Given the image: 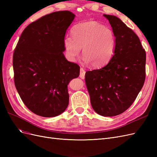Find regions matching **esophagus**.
Masks as SVG:
<instances>
[{"label":"esophagus","mask_w":157,"mask_h":157,"mask_svg":"<svg viewBox=\"0 0 157 157\" xmlns=\"http://www.w3.org/2000/svg\"><path fill=\"white\" fill-rule=\"evenodd\" d=\"M85 73H86V71H84L83 68H80V77L82 79H84L85 77Z\"/></svg>","instance_id":"34e87169"}]
</instances>
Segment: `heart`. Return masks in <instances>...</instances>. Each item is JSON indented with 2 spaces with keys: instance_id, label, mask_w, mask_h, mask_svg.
<instances>
[{
  "instance_id": "heart-1",
  "label": "heart",
  "mask_w": 157,
  "mask_h": 157,
  "mask_svg": "<svg viewBox=\"0 0 157 157\" xmlns=\"http://www.w3.org/2000/svg\"><path fill=\"white\" fill-rule=\"evenodd\" d=\"M72 36L63 40L65 56L73 61L78 58L82 48L84 59L94 67L107 65L115 53L116 37L113 31L96 21L80 23L72 30Z\"/></svg>"
}]
</instances>
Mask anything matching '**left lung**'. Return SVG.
<instances>
[{"instance_id":"1","label":"left lung","mask_w":157,"mask_h":157,"mask_svg":"<svg viewBox=\"0 0 157 157\" xmlns=\"http://www.w3.org/2000/svg\"><path fill=\"white\" fill-rule=\"evenodd\" d=\"M116 37V48L103 67L86 71L85 81L94 110L103 117L124 112L145 79L146 54L138 36L115 16L103 14Z\"/></svg>"}]
</instances>
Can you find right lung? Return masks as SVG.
Segmentation results:
<instances>
[{
  "label": "right lung",
  "mask_w": 157,
  "mask_h": 157,
  "mask_svg": "<svg viewBox=\"0 0 157 157\" xmlns=\"http://www.w3.org/2000/svg\"><path fill=\"white\" fill-rule=\"evenodd\" d=\"M75 17L66 10L40 17L23 30L14 50L16 90L37 115L58 116L68 106L67 85L78 77L80 67L65 58L63 40Z\"/></svg>",
  "instance_id": "right-lung-1"
}]
</instances>
